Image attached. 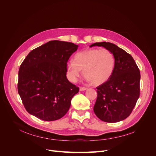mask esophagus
I'll return each mask as SVG.
<instances>
[{
	"label": "esophagus",
	"mask_w": 156,
	"mask_h": 156,
	"mask_svg": "<svg viewBox=\"0 0 156 156\" xmlns=\"http://www.w3.org/2000/svg\"><path fill=\"white\" fill-rule=\"evenodd\" d=\"M87 88L85 87H80L79 88V90L80 91H84V90H86Z\"/></svg>",
	"instance_id": "1"
}]
</instances>
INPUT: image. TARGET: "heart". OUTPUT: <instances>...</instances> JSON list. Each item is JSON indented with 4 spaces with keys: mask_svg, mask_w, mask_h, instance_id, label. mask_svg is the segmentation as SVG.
Returning a JSON list of instances; mask_svg holds the SVG:
<instances>
[{
    "mask_svg": "<svg viewBox=\"0 0 156 156\" xmlns=\"http://www.w3.org/2000/svg\"><path fill=\"white\" fill-rule=\"evenodd\" d=\"M115 56L107 49H88L74 56V61L66 65L67 75L72 82H77L82 75L94 85L98 86L107 82L114 72Z\"/></svg>",
    "mask_w": 156,
    "mask_h": 156,
    "instance_id": "b5f03b06",
    "label": "heart"
}]
</instances>
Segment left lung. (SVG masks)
<instances>
[{
    "label": "left lung",
    "mask_w": 156,
    "mask_h": 156,
    "mask_svg": "<svg viewBox=\"0 0 156 156\" xmlns=\"http://www.w3.org/2000/svg\"><path fill=\"white\" fill-rule=\"evenodd\" d=\"M103 47L115 56L114 72L107 82L97 87L94 111L106 122H118L128 117L140 95V71L133 57L109 42H99L90 47Z\"/></svg>",
    "instance_id": "1"
}]
</instances>
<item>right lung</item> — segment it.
Returning a JSON list of instances; mask_svg holds the SVG:
<instances>
[{"label":"right lung","instance_id":"right-lung-1","mask_svg":"<svg viewBox=\"0 0 156 156\" xmlns=\"http://www.w3.org/2000/svg\"><path fill=\"white\" fill-rule=\"evenodd\" d=\"M78 45L50 41L31 51L19 69L18 93L28 112L45 121L63 117L79 87L66 77L68 61Z\"/></svg>","mask_w":156,"mask_h":156}]
</instances>
